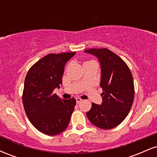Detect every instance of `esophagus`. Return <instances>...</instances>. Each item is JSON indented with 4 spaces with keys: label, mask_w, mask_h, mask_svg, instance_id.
<instances>
[{
    "label": "esophagus",
    "mask_w": 157,
    "mask_h": 157,
    "mask_svg": "<svg viewBox=\"0 0 157 157\" xmlns=\"http://www.w3.org/2000/svg\"><path fill=\"white\" fill-rule=\"evenodd\" d=\"M76 101H77V103L79 104L81 101H82V100H81L80 98H79V97H77V98H76Z\"/></svg>",
    "instance_id": "esophagus-1"
}]
</instances>
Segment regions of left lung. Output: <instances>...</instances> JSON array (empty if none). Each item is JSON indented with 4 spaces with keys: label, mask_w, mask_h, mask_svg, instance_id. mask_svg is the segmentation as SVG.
Returning <instances> with one entry per match:
<instances>
[{
    "label": "left lung",
    "mask_w": 157,
    "mask_h": 157,
    "mask_svg": "<svg viewBox=\"0 0 157 157\" xmlns=\"http://www.w3.org/2000/svg\"><path fill=\"white\" fill-rule=\"evenodd\" d=\"M86 53L96 56L101 66V105L92 103L86 113L94 125L111 129L120 125L130 111L134 98L132 74L127 64L108 48H90Z\"/></svg>",
    "instance_id": "1"
}]
</instances>
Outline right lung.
Returning a JSON list of instances; mask_svg holds the SVG:
<instances>
[{"label": "right lung", "mask_w": 157, "mask_h": 157, "mask_svg": "<svg viewBox=\"0 0 157 157\" xmlns=\"http://www.w3.org/2000/svg\"><path fill=\"white\" fill-rule=\"evenodd\" d=\"M75 53L49 54L27 72L23 91V107L31 123L45 134H60L69 124L76 100H63L53 91L62 84L65 65Z\"/></svg>", "instance_id": "1"}]
</instances>
